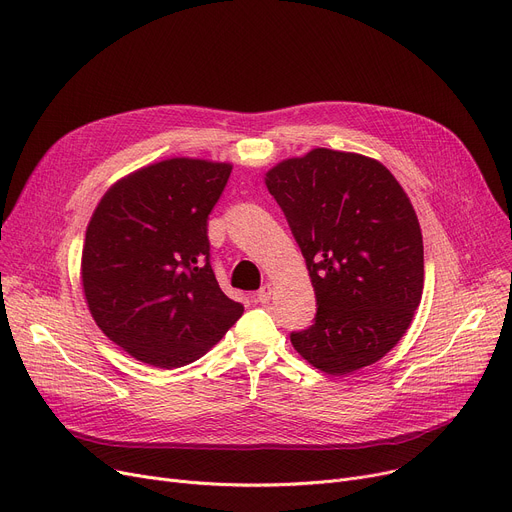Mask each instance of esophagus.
<instances>
[{
	"label": "esophagus",
	"instance_id": "obj_1",
	"mask_svg": "<svg viewBox=\"0 0 512 512\" xmlns=\"http://www.w3.org/2000/svg\"><path fill=\"white\" fill-rule=\"evenodd\" d=\"M271 292H274V288H271V284H265V286H261L259 288V292L255 294L257 296V302H269V298H271Z\"/></svg>",
	"mask_w": 512,
	"mask_h": 512
}]
</instances>
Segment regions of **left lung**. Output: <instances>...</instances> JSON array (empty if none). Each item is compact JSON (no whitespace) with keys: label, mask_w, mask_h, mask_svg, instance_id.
Instances as JSON below:
<instances>
[{"label":"left lung","mask_w":512,"mask_h":512,"mask_svg":"<svg viewBox=\"0 0 512 512\" xmlns=\"http://www.w3.org/2000/svg\"><path fill=\"white\" fill-rule=\"evenodd\" d=\"M315 288L313 325L294 350L327 374L381 360L403 337L424 288V245L410 197L372 158L315 148L265 175Z\"/></svg>","instance_id":"1"}]
</instances>
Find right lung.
<instances>
[{"label":"right lung","instance_id":"1","mask_svg":"<svg viewBox=\"0 0 512 512\" xmlns=\"http://www.w3.org/2000/svg\"><path fill=\"white\" fill-rule=\"evenodd\" d=\"M232 166L170 158L115 183L82 251L88 309L135 360L179 368L216 346L243 315L210 263L208 216Z\"/></svg>","mask_w":512,"mask_h":512}]
</instances>
